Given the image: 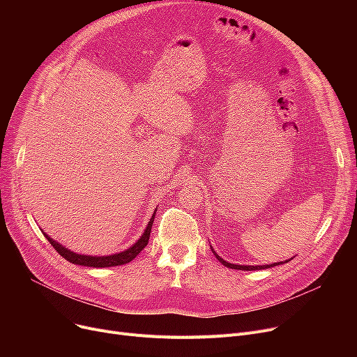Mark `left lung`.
Returning <instances> with one entry per match:
<instances>
[{
	"label": "left lung",
	"mask_w": 357,
	"mask_h": 357,
	"mask_svg": "<svg viewBox=\"0 0 357 357\" xmlns=\"http://www.w3.org/2000/svg\"><path fill=\"white\" fill-rule=\"evenodd\" d=\"M213 250V249H211ZM213 253L215 255V257L221 261V264L224 265V266H227V268H230V269H237V271H260V269H268V268H273V266H278L279 264L282 265V261H278V264H271V265H257V266H249V265H246V266H241V265H233V264H229V261H226L224 259H221L214 250H213ZM285 261H288V260H285Z\"/></svg>",
	"instance_id": "left-lung-1"
}]
</instances>
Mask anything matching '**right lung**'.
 Wrapping results in <instances>:
<instances>
[{"instance_id":"add662e5","label":"right lung","mask_w":357,"mask_h":357,"mask_svg":"<svg viewBox=\"0 0 357 357\" xmlns=\"http://www.w3.org/2000/svg\"><path fill=\"white\" fill-rule=\"evenodd\" d=\"M153 221H155V213H153L152 218H150L144 233L142 234V237L135 243L133 246L128 248L124 252H120V253H116V255H108V256H86V255L75 253V252H70L66 248H63L61 243L54 241L46 233H43V234L49 240L50 245L54 248V250L58 252L62 257H65L68 261H70V264L88 266V268H109V266H120V265L128 264V261L133 260L147 246L150 231H152Z\"/></svg>"}]
</instances>
